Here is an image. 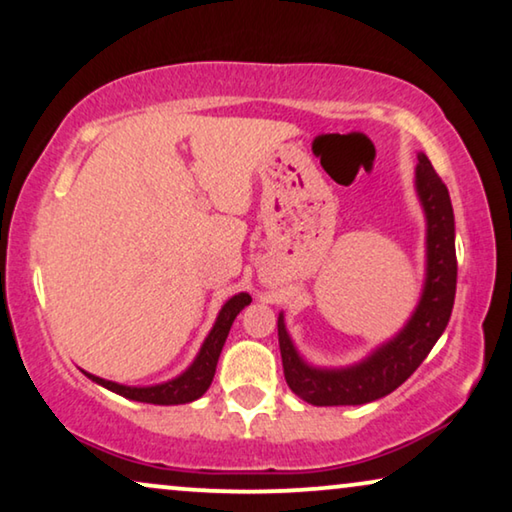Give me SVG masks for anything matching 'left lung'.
<instances>
[{
  "label": "left lung",
  "instance_id": "1",
  "mask_svg": "<svg viewBox=\"0 0 512 512\" xmlns=\"http://www.w3.org/2000/svg\"><path fill=\"white\" fill-rule=\"evenodd\" d=\"M416 194L427 224L425 281L416 309L395 337L376 346L355 365L316 367L295 348L284 311H279L277 332L286 383L307 404L358 406L390 395L416 372L446 330L457 286L455 214L448 187L422 152H418Z\"/></svg>",
  "mask_w": 512,
  "mask_h": 512
}]
</instances>
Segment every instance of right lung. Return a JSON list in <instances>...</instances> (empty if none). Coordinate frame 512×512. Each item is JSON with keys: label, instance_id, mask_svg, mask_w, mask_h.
<instances>
[{"label": "right lung", "instance_id": "add662e5", "mask_svg": "<svg viewBox=\"0 0 512 512\" xmlns=\"http://www.w3.org/2000/svg\"><path fill=\"white\" fill-rule=\"evenodd\" d=\"M249 302H251L249 293H238L224 302V307H221L217 314V321L212 325L210 335L205 337L201 351H198L194 362H191L182 374H177L175 379H168L164 383H154V385H124V383L106 381L101 379V376H94L90 372H85V376L87 379H92L94 383L103 385V388L110 392H117V395L133 399V402L159 404V406L194 402V399L203 397L207 388H210L214 372H217L221 348L226 344V337L228 332H231L235 316H238Z\"/></svg>", "mask_w": 512, "mask_h": 512}]
</instances>
